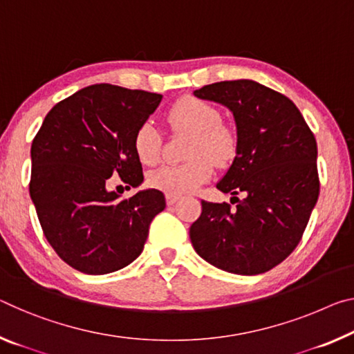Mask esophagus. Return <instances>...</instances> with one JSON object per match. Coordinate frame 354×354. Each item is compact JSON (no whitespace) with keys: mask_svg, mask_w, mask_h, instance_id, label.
I'll use <instances>...</instances> for the list:
<instances>
[{"mask_svg":"<svg viewBox=\"0 0 354 354\" xmlns=\"http://www.w3.org/2000/svg\"><path fill=\"white\" fill-rule=\"evenodd\" d=\"M165 200H167V205L168 206H171V205H175L176 201L179 200V197L178 195H171V194H167V197H165Z\"/></svg>","mask_w":354,"mask_h":354,"instance_id":"1","label":"esophagus"}]
</instances>
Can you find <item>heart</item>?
<instances>
[{"label":"heart","mask_w":354,"mask_h":354,"mask_svg":"<svg viewBox=\"0 0 354 354\" xmlns=\"http://www.w3.org/2000/svg\"><path fill=\"white\" fill-rule=\"evenodd\" d=\"M168 124L192 133L184 164H167L149 173L148 183L165 194L186 195L209 179L212 162L223 165L236 153V136L222 124L214 106L198 99H183L168 111ZM133 149L145 165H153L160 154V136L153 122H143L133 137Z\"/></svg>","instance_id":"b5f03b06"}]
</instances>
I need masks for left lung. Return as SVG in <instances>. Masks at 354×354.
<instances>
[{"label":"left lung","mask_w":354,"mask_h":354,"mask_svg":"<svg viewBox=\"0 0 354 354\" xmlns=\"http://www.w3.org/2000/svg\"><path fill=\"white\" fill-rule=\"evenodd\" d=\"M194 94L225 105L236 122V156L216 186L232 194L236 206L201 201L190 241L203 260L223 271L266 272L299 244L317 205L315 137L287 96L254 80L212 83Z\"/></svg>","instance_id":"1"}]
</instances>
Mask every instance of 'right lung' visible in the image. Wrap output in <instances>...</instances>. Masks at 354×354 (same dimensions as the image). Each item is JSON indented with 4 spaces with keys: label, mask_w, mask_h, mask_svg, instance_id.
I'll return each mask as SVG.
<instances>
[{
    "label": "right lung",
    "mask_w": 354,
    "mask_h": 354,
    "mask_svg": "<svg viewBox=\"0 0 354 354\" xmlns=\"http://www.w3.org/2000/svg\"><path fill=\"white\" fill-rule=\"evenodd\" d=\"M162 94L109 83L80 89L48 111L31 145L30 195L50 245L77 271L100 276L142 254L149 223L164 211L160 190L120 200L106 179L143 183L133 149Z\"/></svg>",
    "instance_id": "add662e5"
}]
</instances>
